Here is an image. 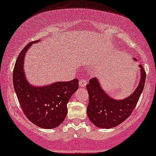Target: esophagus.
<instances>
[{"label": "esophagus", "mask_w": 156, "mask_h": 156, "mask_svg": "<svg viewBox=\"0 0 156 156\" xmlns=\"http://www.w3.org/2000/svg\"><path fill=\"white\" fill-rule=\"evenodd\" d=\"M87 82L86 81V80H84V79H81V80H80V82H79L80 87H84L86 86V84H87Z\"/></svg>", "instance_id": "34e87169"}]
</instances>
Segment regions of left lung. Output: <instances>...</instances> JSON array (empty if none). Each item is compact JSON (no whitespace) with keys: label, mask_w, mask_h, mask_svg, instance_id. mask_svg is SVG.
I'll return each instance as SVG.
<instances>
[{"label":"left lung","mask_w":156,"mask_h":156,"mask_svg":"<svg viewBox=\"0 0 156 156\" xmlns=\"http://www.w3.org/2000/svg\"><path fill=\"white\" fill-rule=\"evenodd\" d=\"M134 61H137L134 58ZM140 80L134 91L124 99L111 98L101 87L98 79L90 80L86 87L89 95L87 114L90 122L102 129H111L124 122L131 115L143 93L146 73L143 66L139 64Z\"/></svg>","instance_id":"8db88e82"}]
</instances>
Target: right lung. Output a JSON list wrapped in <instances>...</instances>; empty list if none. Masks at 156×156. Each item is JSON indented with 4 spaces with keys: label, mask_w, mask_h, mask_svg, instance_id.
<instances>
[{
    "label": "right lung",
    "mask_w": 156,
    "mask_h": 156,
    "mask_svg": "<svg viewBox=\"0 0 156 156\" xmlns=\"http://www.w3.org/2000/svg\"><path fill=\"white\" fill-rule=\"evenodd\" d=\"M31 42L17 58L13 73V83L23 112L30 122L43 129L57 127L67 114V103L79 88V80L55 82L43 86L30 84L24 69L25 54L33 43Z\"/></svg>",
    "instance_id": "obj_1"
}]
</instances>
